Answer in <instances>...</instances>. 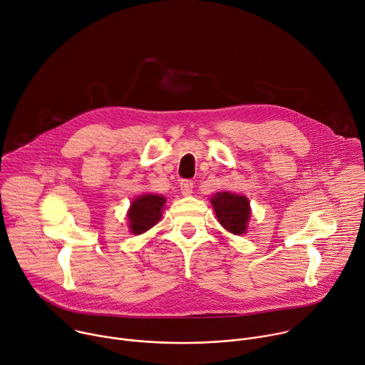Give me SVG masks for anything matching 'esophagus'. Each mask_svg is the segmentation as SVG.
Instances as JSON below:
<instances>
[{"label": "esophagus", "instance_id": "obj_1", "mask_svg": "<svg viewBox=\"0 0 365 365\" xmlns=\"http://www.w3.org/2000/svg\"><path fill=\"white\" fill-rule=\"evenodd\" d=\"M193 190V182L192 180H182L180 182V192L183 196H189Z\"/></svg>", "mask_w": 365, "mask_h": 365}]
</instances>
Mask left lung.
<instances>
[{"label": "left lung", "instance_id": "left-lung-1", "mask_svg": "<svg viewBox=\"0 0 365 365\" xmlns=\"http://www.w3.org/2000/svg\"><path fill=\"white\" fill-rule=\"evenodd\" d=\"M211 203L215 210L220 224L232 234L241 235L247 230V222L251 215L250 203L245 196L230 192H218Z\"/></svg>", "mask_w": 365, "mask_h": 365}]
</instances>
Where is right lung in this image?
<instances>
[{
  "mask_svg": "<svg viewBox=\"0 0 365 365\" xmlns=\"http://www.w3.org/2000/svg\"><path fill=\"white\" fill-rule=\"evenodd\" d=\"M165 197L160 195H143L135 197L128 211L130 228L133 234H143L158 224L162 218Z\"/></svg>",
  "mask_w": 365,
  "mask_h": 365,
  "instance_id": "obj_1",
  "label": "right lung"
}]
</instances>
